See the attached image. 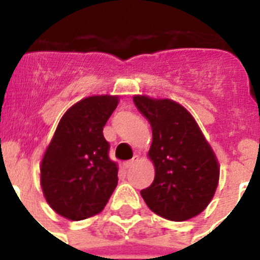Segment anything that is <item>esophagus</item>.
<instances>
[{
    "label": "esophagus",
    "instance_id": "esophagus-1",
    "mask_svg": "<svg viewBox=\"0 0 260 260\" xmlns=\"http://www.w3.org/2000/svg\"><path fill=\"white\" fill-rule=\"evenodd\" d=\"M138 160H139V156L135 155L132 160H128V161L123 162V168H125V169H130V168H133L135 164H137Z\"/></svg>",
    "mask_w": 260,
    "mask_h": 260
}]
</instances>
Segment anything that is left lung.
I'll return each mask as SVG.
<instances>
[{"label": "left lung", "instance_id": "1", "mask_svg": "<svg viewBox=\"0 0 260 260\" xmlns=\"http://www.w3.org/2000/svg\"><path fill=\"white\" fill-rule=\"evenodd\" d=\"M133 100L152 128L147 156L155 167V180L142 190V198L164 219H192L207 208L219 185L220 164L212 147L180 103L147 95Z\"/></svg>", "mask_w": 260, "mask_h": 260}]
</instances>
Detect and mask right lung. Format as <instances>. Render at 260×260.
Returning a JSON list of instances; mask_svg holds the SVG:
<instances>
[{
    "instance_id": "1",
    "label": "right lung",
    "mask_w": 260,
    "mask_h": 260,
    "mask_svg": "<svg viewBox=\"0 0 260 260\" xmlns=\"http://www.w3.org/2000/svg\"><path fill=\"white\" fill-rule=\"evenodd\" d=\"M119 103L117 95L82 99L59 119L40 164V185L50 208L71 221L104 210L118 183L103 127Z\"/></svg>"
}]
</instances>
